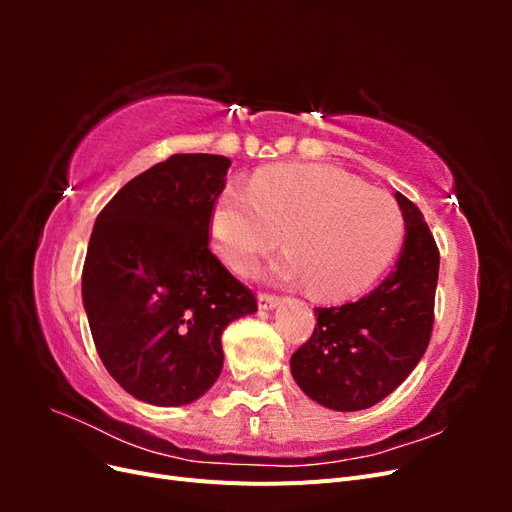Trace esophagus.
<instances>
[{"label": "esophagus", "mask_w": 512, "mask_h": 512, "mask_svg": "<svg viewBox=\"0 0 512 512\" xmlns=\"http://www.w3.org/2000/svg\"><path fill=\"white\" fill-rule=\"evenodd\" d=\"M277 303H280V297H275V294H269V292L258 294V307L260 309H273V307H277Z\"/></svg>", "instance_id": "34e87169"}]
</instances>
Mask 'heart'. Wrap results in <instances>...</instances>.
<instances>
[{
	"mask_svg": "<svg viewBox=\"0 0 512 512\" xmlns=\"http://www.w3.org/2000/svg\"><path fill=\"white\" fill-rule=\"evenodd\" d=\"M215 252L247 273L280 241L288 254L275 273L344 299L374 284L404 237L395 200L344 170L322 164L262 168L252 185L228 183L211 209Z\"/></svg>",
	"mask_w": 512,
	"mask_h": 512,
	"instance_id": "1",
	"label": "heart"
}]
</instances>
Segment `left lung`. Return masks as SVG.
Wrapping results in <instances>:
<instances>
[{
    "label": "left lung",
    "instance_id": "left-lung-1",
    "mask_svg": "<svg viewBox=\"0 0 512 512\" xmlns=\"http://www.w3.org/2000/svg\"><path fill=\"white\" fill-rule=\"evenodd\" d=\"M395 198L406 222L395 269L359 301L316 307L314 333L290 359L301 391L337 412L376 406L429 346L440 252L421 209L404 194Z\"/></svg>",
    "mask_w": 512,
    "mask_h": 512
}]
</instances>
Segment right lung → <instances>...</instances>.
Masks as SVG:
<instances>
[{
  "mask_svg": "<svg viewBox=\"0 0 512 512\" xmlns=\"http://www.w3.org/2000/svg\"><path fill=\"white\" fill-rule=\"evenodd\" d=\"M228 166L211 153L170 156L123 185L91 230L83 265L91 337L121 389L153 406L205 395L224 365V329L258 309L209 250Z\"/></svg>",
  "mask_w": 512,
  "mask_h": 512,
  "instance_id": "obj_1",
  "label": "right lung"
}]
</instances>
